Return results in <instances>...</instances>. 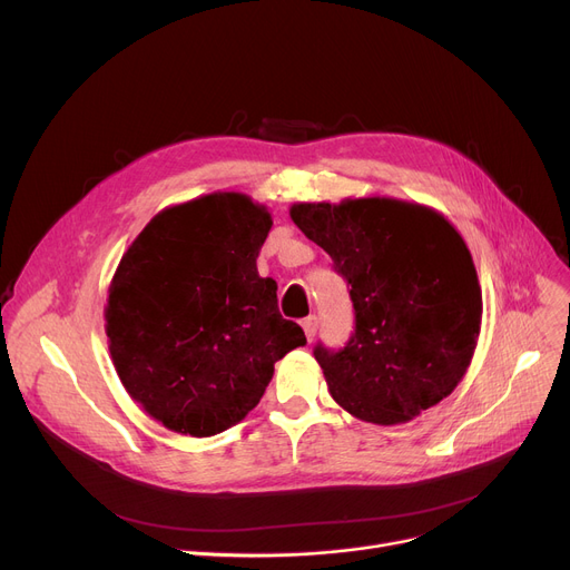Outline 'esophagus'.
Here are the masks:
<instances>
[{
  "mask_svg": "<svg viewBox=\"0 0 570 570\" xmlns=\"http://www.w3.org/2000/svg\"><path fill=\"white\" fill-rule=\"evenodd\" d=\"M301 326H304V331H306V338H308V341H313V338H315V333H317L320 322H317V317H315V315H311V317H306L304 322H301Z\"/></svg>",
  "mask_w": 570,
  "mask_h": 570,
  "instance_id": "esophagus-1",
  "label": "esophagus"
}]
</instances>
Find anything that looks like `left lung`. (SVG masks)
<instances>
[{"label": "left lung", "instance_id": "left-lung-1", "mask_svg": "<svg viewBox=\"0 0 570 570\" xmlns=\"http://www.w3.org/2000/svg\"><path fill=\"white\" fill-rule=\"evenodd\" d=\"M289 216L352 287V338L341 352L315 347L331 397L361 421L397 425L451 395L483 315L460 232L440 212L395 197L296 203Z\"/></svg>", "mask_w": 570, "mask_h": 570}]
</instances>
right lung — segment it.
Masks as SVG:
<instances>
[{
	"label": "right lung",
	"instance_id": "1",
	"mask_svg": "<svg viewBox=\"0 0 570 570\" xmlns=\"http://www.w3.org/2000/svg\"><path fill=\"white\" fill-rule=\"evenodd\" d=\"M274 220L244 193H212L156 214L108 289L106 333L128 395L167 430L212 438L259 403L274 363L306 345L257 274Z\"/></svg>",
	"mask_w": 570,
	"mask_h": 570
}]
</instances>
